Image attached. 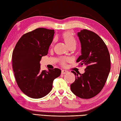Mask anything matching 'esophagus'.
<instances>
[{
    "instance_id": "esophagus-1",
    "label": "esophagus",
    "mask_w": 121,
    "mask_h": 121,
    "mask_svg": "<svg viewBox=\"0 0 121 121\" xmlns=\"http://www.w3.org/2000/svg\"><path fill=\"white\" fill-rule=\"evenodd\" d=\"M67 73V71L66 70H64V69H63L62 71V74H66Z\"/></svg>"
}]
</instances>
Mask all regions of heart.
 <instances>
[{
	"label": "heart",
	"mask_w": 121,
	"mask_h": 121,
	"mask_svg": "<svg viewBox=\"0 0 121 121\" xmlns=\"http://www.w3.org/2000/svg\"><path fill=\"white\" fill-rule=\"evenodd\" d=\"M63 39H64L65 43L68 46L71 44L75 43V39L74 37L71 35V33L66 32L63 34ZM69 60V59L67 58H62L60 59V62L62 65H64L66 62Z\"/></svg>",
	"instance_id": "1"
}]
</instances>
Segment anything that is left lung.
Listing matches in <instances>:
<instances>
[{"mask_svg": "<svg viewBox=\"0 0 121 121\" xmlns=\"http://www.w3.org/2000/svg\"><path fill=\"white\" fill-rule=\"evenodd\" d=\"M81 45V55L77 62L86 68L83 74H77L71 84V90L76 96L89 99L96 96L104 86L111 69V58L106 45L96 33L86 29L78 33Z\"/></svg>", "mask_w": 121, "mask_h": 121, "instance_id": "1", "label": "left lung"}]
</instances>
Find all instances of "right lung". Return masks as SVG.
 I'll return each mask as SVG.
<instances>
[{
  "label": "right lung",
  "instance_id": "right-lung-1",
  "mask_svg": "<svg viewBox=\"0 0 121 121\" xmlns=\"http://www.w3.org/2000/svg\"><path fill=\"white\" fill-rule=\"evenodd\" d=\"M54 30L38 28L23 35L12 55V65L21 90L32 98L43 97L50 92L54 79L60 75L59 69H40L42 57L48 54Z\"/></svg>",
  "mask_w": 121,
  "mask_h": 121
}]
</instances>
